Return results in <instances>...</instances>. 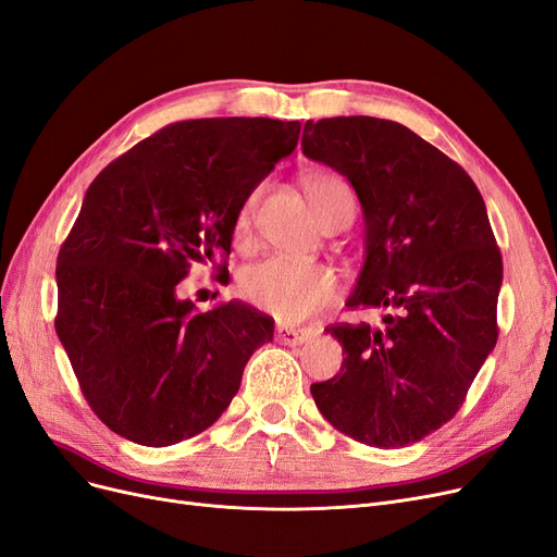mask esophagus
<instances>
[{
	"mask_svg": "<svg viewBox=\"0 0 557 557\" xmlns=\"http://www.w3.org/2000/svg\"><path fill=\"white\" fill-rule=\"evenodd\" d=\"M275 338L284 346H300L309 338L307 330H296V327H288V325H277L275 327Z\"/></svg>",
	"mask_w": 557,
	"mask_h": 557,
	"instance_id": "1",
	"label": "esophagus"
}]
</instances>
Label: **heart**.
<instances>
[{
    "instance_id": "obj_1",
    "label": "heart",
    "mask_w": 557,
    "mask_h": 557,
    "mask_svg": "<svg viewBox=\"0 0 557 557\" xmlns=\"http://www.w3.org/2000/svg\"><path fill=\"white\" fill-rule=\"evenodd\" d=\"M302 186L319 221L338 198L350 196L348 184L332 173H309ZM257 198L259 190H252L236 211V240H246L250 236ZM236 288L238 296L255 309L269 313V317L282 323H300L336 300L338 280L334 271L323 263L265 259L240 273Z\"/></svg>"
}]
</instances>
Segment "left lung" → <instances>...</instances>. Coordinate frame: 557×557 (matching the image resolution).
<instances>
[{
  "mask_svg": "<svg viewBox=\"0 0 557 557\" xmlns=\"http://www.w3.org/2000/svg\"><path fill=\"white\" fill-rule=\"evenodd\" d=\"M305 157L348 177L364 209L367 261L348 307H382L380 327L334 323L342 371L311 384L321 414L375 448L448 423L496 346L503 259L467 171L394 120H307Z\"/></svg>",
  "mask_w": 557,
  "mask_h": 557,
  "instance_id": "obj_1",
  "label": "left lung"
}]
</instances>
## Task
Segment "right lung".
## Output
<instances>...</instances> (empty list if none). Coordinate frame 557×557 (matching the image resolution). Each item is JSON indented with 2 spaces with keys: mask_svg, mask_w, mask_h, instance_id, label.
I'll return each mask as SVG.
<instances>
[{
  "mask_svg": "<svg viewBox=\"0 0 557 557\" xmlns=\"http://www.w3.org/2000/svg\"><path fill=\"white\" fill-rule=\"evenodd\" d=\"M298 138V120H182L88 186L57 259L54 327L86 403L120 437L161 448L207 430L273 338L265 313L238 300L198 313L177 284L190 263L230 255L238 207Z\"/></svg>",
  "mask_w": 557,
  "mask_h": 557,
  "instance_id": "add662e5",
  "label": "right lung"
}]
</instances>
